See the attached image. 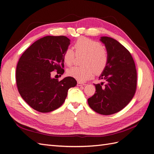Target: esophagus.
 <instances>
[{"label":"esophagus","instance_id":"esophagus-1","mask_svg":"<svg viewBox=\"0 0 154 154\" xmlns=\"http://www.w3.org/2000/svg\"><path fill=\"white\" fill-rule=\"evenodd\" d=\"M77 85H78V86H82V85H85V84H84V83H82V82H78V83H77Z\"/></svg>","mask_w":154,"mask_h":154}]
</instances>
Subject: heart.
Returning a JSON list of instances; mask_svg holds the SVG:
<instances>
[{
  "label": "heart",
  "mask_w": 154,
  "mask_h": 154,
  "mask_svg": "<svg viewBox=\"0 0 154 154\" xmlns=\"http://www.w3.org/2000/svg\"><path fill=\"white\" fill-rule=\"evenodd\" d=\"M73 49L76 55H83V67H72L67 70V76L84 82L92 78L96 72L100 73L105 69L108 63L109 56L106 50L99 42L81 37L74 44ZM72 49L68 48L64 52L63 62L69 66L72 63L74 57Z\"/></svg>",
  "instance_id": "1"
}]
</instances>
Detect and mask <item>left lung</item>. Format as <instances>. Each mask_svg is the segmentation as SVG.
Wrapping results in <instances>:
<instances>
[{"mask_svg":"<svg viewBox=\"0 0 154 154\" xmlns=\"http://www.w3.org/2000/svg\"><path fill=\"white\" fill-rule=\"evenodd\" d=\"M109 59L100 80L94 84L96 92L88 99V104L97 113L110 115L118 112L132 100L136 93L137 71L131 54L115 39L102 36Z\"/></svg>","mask_w":154,"mask_h":154,"instance_id":"obj_1","label":"left lung"}]
</instances>
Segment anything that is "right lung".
Instances as JSON below:
<instances>
[{"label": "right lung", "mask_w": 154, "mask_h": 154, "mask_svg": "<svg viewBox=\"0 0 154 154\" xmlns=\"http://www.w3.org/2000/svg\"><path fill=\"white\" fill-rule=\"evenodd\" d=\"M70 40L65 36H46L32 44L19 59L16 82L21 97L31 108L40 112H49L62 106L68 90L76 80L68 76L61 81L51 78L57 70L64 72L63 56Z\"/></svg>", "instance_id": "obj_1"}]
</instances>
